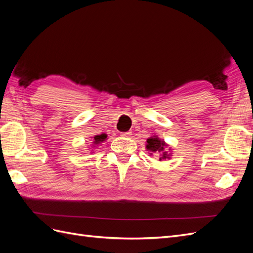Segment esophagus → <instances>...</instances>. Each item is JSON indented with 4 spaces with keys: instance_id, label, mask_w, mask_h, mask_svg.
Masks as SVG:
<instances>
[{
    "instance_id": "34e87169",
    "label": "esophagus",
    "mask_w": 253,
    "mask_h": 253,
    "mask_svg": "<svg viewBox=\"0 0 253 253\" xmlns=\"http://www.w3.org/2000/svg\"><path fill=\"white\" fill-rule=\"evenodd\" d=\"M131 135H132V132H122L121 133L122 137H129Z\"/></svg>"
}]
</instances>
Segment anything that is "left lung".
I'll use <instances>...</instances> for the list:
<instances>
[{
	"label": "left lung",
	"instance_id": "left-lung-1",
	"mask_svg": "<svg viewBox=\"0 0 253 253\" xmlns=\"http://www.w3.org/2000/svg\"><path fill=\"white\" fill-rule=\"evenodd\" d=\"M165 147H167V144L165 143V141L160 140L159 138H157V137H151V138H149L147 140V149L153 153H156V154H158V153H160L162 154V157H160L159 159H165V158H169L167 154V152H165Z\"/></svg>",
	"mask_w": 253,
	"mask_h": 253
}]
</instances>
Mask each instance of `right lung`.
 <instances>
[{"label": "right lung", "mask_w": 253, "mask_h": 253, "mask_svg": "<svg viewBox=\"0 0 253 253\" xmlns=\"http://www.w3.org/2000/svg\"><path fill=\"white\" fill-rule=\"evenodd\" d=\"M105 138H106V135H105V134H101V135H96V136L94 137V143H96V144L100 143V142L104 141V140H105Z\"/></svg>", "instance_id": "add662e5"}]
</instances>
